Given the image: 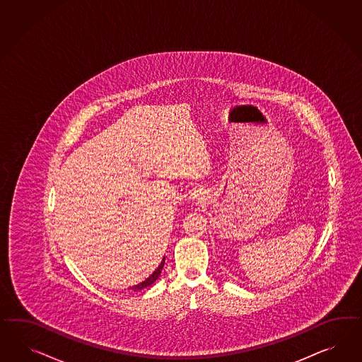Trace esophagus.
Instances as JSON below:
<instances>
[{"instance_id": "obj_1", "label": "esophagus", "mask_w": 362, "mask_h": 362, "mask_svg": "<svg viewBox=\"0 0 362 362\" xmlns=\"http://www.w3.org/2000/svg\"><path fill=\"white\" fill-rule=\"evenodd\" d=\"M190 198L192 199H202L204 198V192H202V189H198V187H196V189H193L192 192H190Z\"/></svg>"}]
</instances>
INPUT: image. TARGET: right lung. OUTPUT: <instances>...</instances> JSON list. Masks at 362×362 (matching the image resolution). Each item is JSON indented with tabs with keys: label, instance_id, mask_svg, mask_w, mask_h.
I'll use <instances>...</instances> for the list:
<instances>
[{
	"label": "right lung",
	"instance_id": "1",
	"mask_svg": "<svg viewBox=\"0 0 362 362\" xmlns=\"http://www.w3.org/2000/svg\"><path fill=\"white\" fill-rule=\"evenodd\" d=\"M164 263H165V258L163 259V262L160 263V266L156 269L155 272L149 276V278H146L144 281H141L140 284H137V286H134V287H131V289L134 291V292H139V291H141V289L146 288V287H149L151 284H153L156 280L160 278V275H161V271H163V267H164Z\"/></svg>",
	"mask_w": 362,
	"mask_h": 362
}]
</instances>
